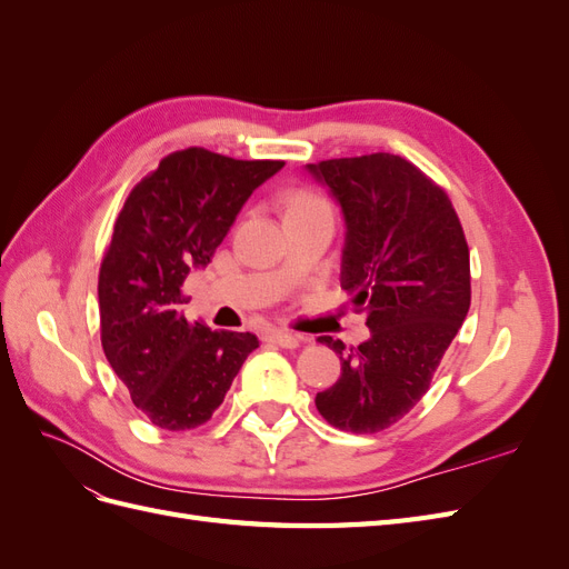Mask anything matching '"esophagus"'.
<instances>
[{"instance_id": "34e87169", "label": "esophagus", "mask_w": 569, "mask_h": 569, "mask_svg": "<svg viewBox=\"0 0 569 569\" xmlns=\"http://www.w3.org/2000/svg\"><path fill=\"white\" fill-rule=\"evenodd\" d=\"M268 339L272 343H278V347H282V349H297L306 341L301 335H291V332H282V330H270Z\"/></svg>"}]
</instances>
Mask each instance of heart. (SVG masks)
Returning a JSON list of instances; mask_svg holds the SVG:
<instances>
[{
  "instance_id": "heart-1",
  "label": "heart",
  "mask_w": 569,
  "mask_h": 569,
  "mask_svg": "<svg viewBox=\"0 0 569 569\" xmlns=\"http://www.w3.org/2000/svg\"><path fill=\"white\" fill-rule=\"evenodd\" d=\"M313 203H322V201H318L311 194H299L295 201H291V209H299V206H313Z\"/></svg>"
}]
</instances>
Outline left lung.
Returning a JSON list of instances; mask_svg holds the SVG:
<instances>
[{
    "instance_id": "1",
    "label": "left lung",
    "mask_w": 569,
    "mask_h": 569,
    "mask_svg": "<svg viewBox=\"0 0 569 569\" xmlns=\"http://www.w3.org/2000/svg\"><path fill=\"white\" fill-rule=\"evenodd\" d=\"M306 173L341 206V287L370 330L358 349L320 337L341 375L316 406L343 432H382L422 399L468 316V242L443 189L393 153L308 163Z\"/></svg>"
}]
</instances>
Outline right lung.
Segmentation results:
<instances>
[{
	"mask_svg": "<svg viewBox=\"0 0 569 569\" xmlns=\"http://www.w3.org/2000/svg\"><path fill=\"white\" fill-rule=\"evenodd\" d=\"M282 166L189 147L126 199L99 270L101 347L151 425L173 432L203 425L258 347L251 332L187 322L182 284L211 263L253 189Z\"/></svg>",
	"mask_w": 569,
	"mask_h": 569,
	"instance_id": "1",
	"label": "right lung"
}]
</instances>
